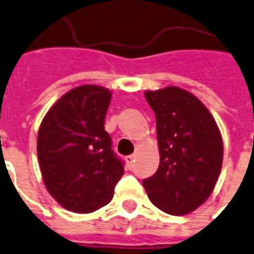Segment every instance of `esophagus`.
<instances>
[{"label": "esophagus", "instance_id": "obj_1", "mask_svg": "<svg viewBox=\"0 0 254 254\" xmlns=\"http://www.w3.org/2000/svg\"><path fill=\"white\" fill-rule=\"evenodd\" d=\"M135 158H136L135 155H129V156H127V158H126V162H127V164H128L129 168H132V167H133V162H135Z\"/></svg>", "mask_w": 254, "mask_h": 254}]
</instances>
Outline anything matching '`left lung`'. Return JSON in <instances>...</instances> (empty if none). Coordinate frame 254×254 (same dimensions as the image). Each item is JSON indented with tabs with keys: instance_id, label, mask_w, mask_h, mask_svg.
<instances>
[{
	"instance_id": "8db88e82",
	"label": "left lung",
	"mask_w": 254,
	"mask_h": 254,
	"mask_svg": "<svg viewBox=\"0 0 254 254\" xmlns=\"http://www.w3.org/2000/svg\"><path fill=\"white\" fill-rule=\"evenodd\" d=\"M144 96L156 117L158 171L143 180L154 205L188 215L215 188L223 166V139L209 110L190 92L168 86Z\"/></svg>"
}]
</instances>
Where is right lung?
I'll use <instances>...</instances> for the list:
<instances>
[{"mask_svg":"<svg viewBox=\"0 0 254 254\" xmlns=\"http://www.w3.org/2000/svg\"><path fill=\"white\" fill-rule=\"evenodd\" d=\"M110 102L109 88L82 84L61 96L41 123L37 154L43 183L67 211L105 207L125 174L105 129Z\"/></svg>","mask_w":254,"mask_h":254,"instance_id":"1","label":"right lung"}]
</instances>
